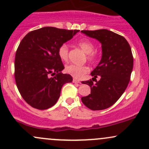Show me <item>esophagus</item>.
<instances>
[{
	"label": "esophagus",
	"instance_id": "1",
	"mask_svg": "<svg viewBox=\"0 0 149 149\" xmlns=\"http://www.w3.org/2000/svg\"><path fill=\"white\" fill-rule=\"evenodd\" d=\"M73 83H81V82H80V80L75 79V78L73 80Z\"/></svg>",
	"mask_w": 149,
	"mask_h": 149
}]
</instances>
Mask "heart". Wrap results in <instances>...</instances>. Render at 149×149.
<instances>
[{
  "instance_id": "heart-1",
  "label": "heart",
  "mask_w": 149,
  "mask_h": 149,
  "mask_svg": "<svg viewBox=\"0 0 149 149\" xmlns=\"http://www.w3.org/2000/svg\"><path fill=\"white\" fill-rule=\"evenodd\" d=\"M77 45L83 49L87 54V59L90 62H94L96 61L98 57V54L95 50V43L91 40L88 38L83 39L77 42ZM58 55L61 61H67L69 59V47L66 44H62L58 48ZM66 73L76 78H81L89 71V68L85 65L69 64L65 68Z\"/></svg>"
}]
</instances>
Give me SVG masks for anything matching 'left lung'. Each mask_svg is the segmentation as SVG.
Returning <instances> with one entry per match:
<instances>
[{"instance_id": "obj_1", "label": "left lung", "mask_w": 149, "mask_h": 149, "mask_svg": "<svg viewBox=\"0 0 149 149\" xmlns=\"http://www.w3.org/2000/svg\"><path fill=\"white\" fill-rule=\"evenodd\" d=\"M81 32L99 40L102 48V59L91 73L93 78L82 83L90 85L91 92L81 100L91 110H103L113 105L127 88L133 69L131 47L123 36L111 31Z\"/></svg>"}]
</instances>
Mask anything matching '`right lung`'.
Masks as SVG:
<instances>
[{"mask_svg":"<svg viewBox=\"0 0 149 149\" xmlns=\"http://www.w3.org/2000/svg\"><path fill=\"white\" fill-rule=\"evenodd\" d=\"M78 31L43 27L28 33L20 42L15 54V81L22 98L32 107H52L63 85L72 82L71 75L61 73L64 66L58 48Z\"/></svg>","mask_w":149,"mask_h":149,"instance_id":"1","label":"right lung"}]
</instances>
